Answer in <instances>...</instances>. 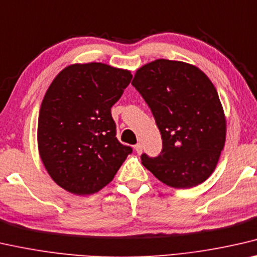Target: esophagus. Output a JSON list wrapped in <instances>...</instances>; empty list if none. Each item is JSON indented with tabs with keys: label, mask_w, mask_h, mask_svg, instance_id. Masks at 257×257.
<instances>
[{
	"label": "esophagus",
	"mask_w": 257,
	"mask_h": 257,
	"mask_svg": "<svg viewBox=\"0 0 257 257\" xmlns=\"http://www.w3.org/2000/svg\"><path fill=\"white\" fill-rule=\"evenodd\" d=\"M134 149H135V151L139 153V155H141L142 153V150H143V149H142V145L140 144V143H137L135 147H134Z\"/></svg>",
	"instance_id": "1"
}]
</instances>
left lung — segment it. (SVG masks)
<instances>
[{"label":"left lung","instance_id":"left-lung-1","mask_svg":"<svg viewBox=\"0 0 257 257\" xmlns=\"http://www.w3.org/2000/svg\"><path fill=\"white\" fill-rule=\"evenodd\" d=\"M132 84L163 139L162 153L142 155V164L173 188L201 185L213 173L226 141V116L211 80L194 64L158 59L137 69Z\"/></svg>","mask_w":257,"mask_h":257}]
</instances>
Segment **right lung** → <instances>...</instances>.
<instances>
[{"instance_id": "right-lung-1", "label": "right lung", "mask_w": 257, "mask_h": 257, "mask_svg": "<svg viewBox=\"0 0 257 257\" xmlns=\"http://www.w3.org/2000/svg\"><path fill=\"white\" fill-rule=\"evenodd\" d=\"M132 72L101 62L62 69L46 91L38 118V150L56 185L91 195L114 179L132 152L115 136L110 108Z\"/></svg>"}]
</instances>
